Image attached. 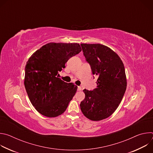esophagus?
Listing matches in <instances>:
<instances>
[{"mask_svg": "<svg viewBox=\"0 0 153 153\" xmlns=\"http://www.w3.org/2000/svg\"><path fill=\"white\" fill-rule=\"evenodd\" d=\"M77 90H78V91H81V90H82V88H81L80 86H78V87H77Z\"/></svg>", "mask_w": 153, "mask_h": 153, "instance_id": "esophagus-1", "label": "esophagus"}]
</instances>
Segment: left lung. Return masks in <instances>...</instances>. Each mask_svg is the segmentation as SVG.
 <instances>
[{"instance_id":"left-lung-1","label":"left lung","mask_w":153,"mask_h":153,"mask_svg":"<svg viewBox=\"0 0 153 153\" xmlns=\"http://www.w3.org/2000/svg\"><path fill=\"white\" fill-rule=\"evenodd\" d=\"M86 60L94 75L98 76L97 88L83 91L85 99L80 104L83 115L93 121L110 117L119 106L126 88L123 63L111 48L99 44H80Z\"/></svg>"}]
</instances>
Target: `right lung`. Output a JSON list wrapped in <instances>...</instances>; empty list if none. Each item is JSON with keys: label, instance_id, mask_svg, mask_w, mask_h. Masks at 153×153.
<instances>
[{"label": "right lung", "instance_id": "obj_1", "mask_svg": "<svg viewBox=\"0 0 153 153\" xmlns=\"http://www.w3.org/2000/svg\"><path fill=\"white\" fill-rule=\"evenodd\" d=\"M82 51L79 43H48L29 58L24 85L36 110L48 117H56L67 110L77 86L58 77L71 57Z\"/></svg>", "mask_w": 153, "mask_h": 153}]
</instances>
